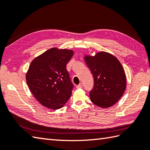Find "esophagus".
Segmentation results:
<instances>
[{
    "label": "esophagus",
    "mask_w": 150,
    "mask_h": 150,
    "mask_svg": "<svg viewBox=\"0 0 150 150\" xmlns=\"http://www.w3.org/2000/svg\"><path fill=\"white\" fill-rule=\"evenodd\" d=\"M82 84L81 83H80L79 85H78L77 86H76V88L77 89H80V88H82Z\"/></svg>",
    "instance_id": "esophagus-1"
}]
</instances>
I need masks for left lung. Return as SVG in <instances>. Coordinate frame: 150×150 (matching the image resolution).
Returning <instances> with one entry per match:
<instances>
[{
	"instance_id": "8db88e82",
	"label": "left lung",
	"mask_w": 150,
	"mask_h": 150,
	"mask_svg": "<svg viewBox=\"0 0 150 150\" xmlns=\"http://www.w3.org/2000/svg\"><path fill=\"white\" fill-rule=\"evenodd\" d=\"M84 60L94 78L89 96L92 103L109 108L119 100L126 89V76L119 60L105 52L95 56L85 55Z\"/></svg>"
}]
</instances>
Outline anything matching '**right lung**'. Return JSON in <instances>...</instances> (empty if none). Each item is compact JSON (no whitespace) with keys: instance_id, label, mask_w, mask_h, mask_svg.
<instances>
[{"instance_id":"1","label":"right lung","mask_w":150,"mask_h":150,"mask_svg":"<svg viewBox=\"0 0 150 150\" xmlns=\"http://www.w3.org/2000/svg\"><path fill=\"white\" fill-rule=\"evenodd\" d=\"M73 55L71 50L53 47L31 62L27 83L36 100L47 108H61L71 96L73 84L66 67Z\"/></svg>"}]
</instances>
